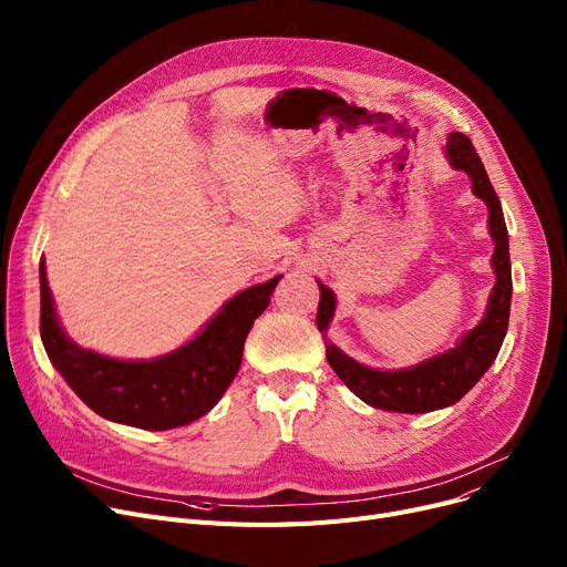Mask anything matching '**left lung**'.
Here are the masks:
<instances>
[{"label":"left lung","mask_w":567,"mask_h":567,"mask_svg":"<svg viewBox=\"0 0 567 567\" xmlns=\"http://www.w3.org/2000/svg\"><path fill=\"white\" fill-rule=\"evenodd\" d=\"M453 169H462L471 178V190L487 204V227L494 241L492 268L494 287L487 299L483 319L468 329L455 347L445 349L430 359L400 368V370H377L353 361L331 340L326 342V359H329L336 374L347 389L361 398L365 404L395 413H427L443 406H453L462 400L481 377L496 361L498 349L508 333L511 299H513V274H511V250H508V227L503 220V208L481 156L475 154L471 140L462 133H451L443 148ZM319 285V308L317 329L323 333L336 317V293L331 287Z\"/></svg>","instance_id":"8db88e82"}]
</instances>
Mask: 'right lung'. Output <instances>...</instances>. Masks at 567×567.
<instances>
[{
  "instance_id": "add662e5",
  "label": "right lung",
  "mask_w": 567,
  "mask_h": 567,
  "mask_svg": "<svg viewBox=\"0 0 567 567\" xmlns=\"http://www.w3.org/2000/svg\"><path fill=\"white\" fill-rule=\"evenodd\" d=\"M39 278L41 340L71 391L112 423L161 432L188 425L220 402L241 368L252 323L271 303L282 276L238 291L193 340L142 361L112 359L73 342L59 323L43 259Z\"/></svg>"
}]
</instances>
